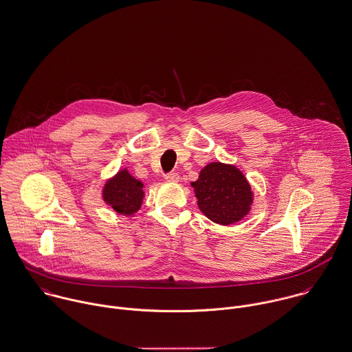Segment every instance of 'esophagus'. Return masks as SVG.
<instances>
[{
    "label": "esophagus",
    "mask_w": 352,
    "mask_h": 352,
    "mask_svg": "<svg viewBox=\"0 0 352 352\" xmlns=\"http://www.w3.org/2000/svg\"><path fill=\"white\" fill-rule=\"evenodd\" d=\"M166 179L168 181V182H178L179 181V174L178 173H168V174H166Z\"/></svg>",
    "instance_id": "obj_1"
}]
</instances>
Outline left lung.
Returning a JSON list of instances; mask_svg holds the SVG:
<instances>
[{
    "label": "left lung",
    "mask_w": 352,
    "mask_h": 352,
    "mask_svg": "<svg viewBox=\"0 0 352 352\" xmlns=\"http://www.w3.org/2000/svg\"><path fill=\"white\" fill-rule=\"evenodd\" d=\"M197 204L212 221L228 226L239 221L250 211L252 188L245 175L231 164H207L196 182H192Z\"/></svg>",
    "instance_id": "left-lung-1"
}]
</instances>
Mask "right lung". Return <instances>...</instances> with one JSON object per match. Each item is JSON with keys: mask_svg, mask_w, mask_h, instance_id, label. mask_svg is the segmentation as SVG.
<instances>
[{"mask_svg": "<svg viewBox=\"0 0 352 352\" xmlns=\"http://www.w3.org/2000/svg\"><path fill=\"white\" fill-rule=\"evenodd\" d=\"M142 182L133 178L128 170H121L109 179L103 188V200L121 214H133L139 211L144 197Z\"/></svg>", "mask_w": 352, "mask_h": 352, "instance_id": "right-lung-1", "label": "right lung"}]
</instances>
